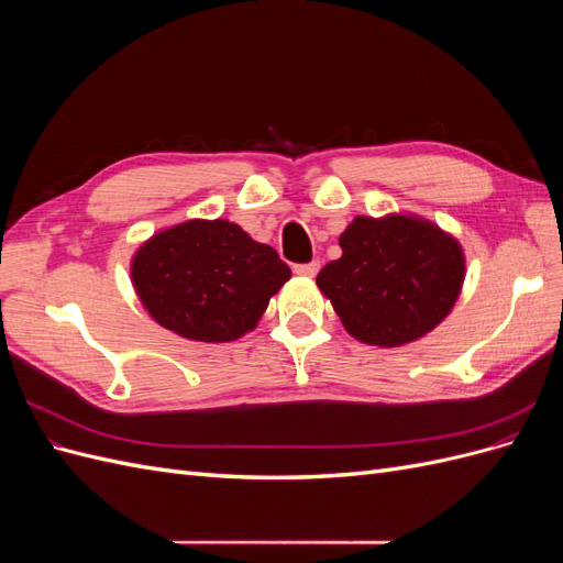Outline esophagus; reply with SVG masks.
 Returning a JSON list of instances; mask_svg holds the SVG:
<instances>
[{
	"label": "esophagus",
	"instance_id": "1",
	"mask_svg": "<svg viewBox=\"0 0 563 563\" xmlns=\"http://www.w3.org/2000/svg\"><path fill=\"white\" fill-rule=\"evenodd\" d=\"M294 272H296V275H300V277H314L317 272H319V263H317V261H310V263H298V265L294 267Z\"/></svg>",
	"mask_w": 563,
	"mask_h": 563
}]
</instances>
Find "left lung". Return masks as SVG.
<instances>
[{"instance_id":"obj_1","label":"left lung","mask_w":563,"mask_h":563,"mask_svg":"<svg viewBox=\"0 0 563 563\" xmlns=\"http://www.w3.org/2000/svg\"><path fill=\"white\" fill-rule=\"evenodd\" d=\"M340 249L317 284L362 343L397 347L430 333L463 286L457 242L418 218L360 216L340 234Z\"/></svg>"}]
</instances>
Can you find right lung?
Masks as SVG:
<instances>
[{"mask_svg":"<svg viewBox=\"0 0 563 563\" xmlns=\"http://www.w3.org/2000/svg\"><path fill=\"white\" fill-rule=\"evenodd\" d=\"M133 286L164 329L225 343L258 323L269 296L291 277L279 253L228 220H187L135 253Z\"/></svg>","mask_w":563,"mask_h":563,"instance_id":"add662e5","label":"right lung"}]
</instances>
